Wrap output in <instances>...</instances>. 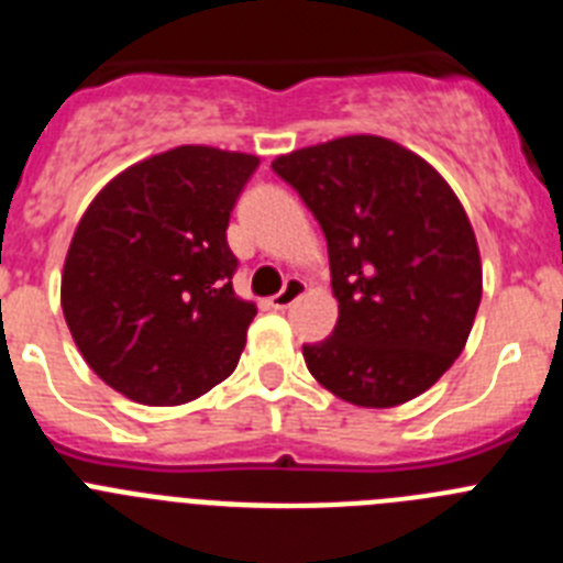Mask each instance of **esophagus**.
<instances>
[{"label": "esophagus", "mask_w": 563, "mask_h": 563, "mask_svg": "<svg viewBox=\"0 0 563 563\" xmlns=\"http://www.w3.org/2000/svg\"><path fill=\"white\" fill-rule=\"evenodd\" d=\"M305 292H307V282H305V278L290 276L285 282V287H282V292H276V296L271 298V305L276 307V310H287V307L296 305L298 298L305 296Z\"/></svg>", "instance_id": "esophagus-1"}]
</instances>
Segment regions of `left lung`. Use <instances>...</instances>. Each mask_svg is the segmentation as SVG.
<instances>
[{"label": "left lung", "instance_id": "1", "mask_svg": "<svg viewBox=\"0 0 563 563\" xmlns=\"http://www.w3.org/2000/svg\"><path fill=\"white\" fill-rule=\"evenodd\" d=\"M330 247L338 324L307 343L310 375L363 409L431 389L465 350L482 301L476 233L454 188L420 154L377 134L278 154Z\"/></svg>", "mask_w": 563, "mask_h": 563}]
</instances>
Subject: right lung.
<instances>
[{
    "label": "right lung",
    "instance_id": "right-lung-1",
    "mask_svg": "<svg viewBox=\"0 0 563 563\" xmlns=\"http://www.w3.org/2000/svg\"><path fill=\"white\" fill-rule=\"evenodd\" d=\"M258 157L177 146L114 174L78 220L62 310L89 369L143 406H183L236 369L256 305L236 296L233 202Z\"/></svg>",
    "mask_w": 563,
    "mask_h": 563
}]
</instances>
